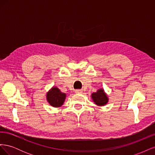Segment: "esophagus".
Masks as SVG:
<instances>
[{
    "mask_svg": "<svg viewBox=\"0 0 155 155\" xmlns=\"http://www.w3.org/2000/svg\"><path fill=\"white\" fill-rule=\"evenodd\" d=\"M75 92H76V94H82L83 91L81 90H76V91H75Z\"/></svg>",
    "mask_w": 155,
    "mask_h": 155,
    "instance_id": "1",
    "label": "esophagus"
}]
</instances>
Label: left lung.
<instances>
[{
    "instance_id": "obj_1",
    "label": "left lung",
    "mask_w": 155,
    "mask_h": 155,
    "mask_svg": "<svg viewBox=\"0 0 155 155\" xmlns=\"http://www.w3.org/2000/svg\"><path fill=\"white\" fill-rule=\"evenodd\" d=\"M91 98L94 104L100 107L105 106L109 102V97L104 88H99L96 92L91 94Z\"/></svg>"
}]
</instances>
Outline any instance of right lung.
<instances>
[{
	"mask_svg": "<svg viewBox=\"0 0 155 155\" xmlns=\"http://www.w3.org/2000/svg\"><path fill=\"white\" fill-rule=\"evenodd\" d=\"M66 94L62 92L57 87H52L46 93V100L50 105L55 108L61 107L66 99Z\"/></svg>",
	"mask_w": 155,
	"mask_h": 155,
	"instance_id": "obj_1",
	"label": "right lung"
}]
</instances>
